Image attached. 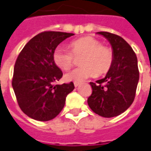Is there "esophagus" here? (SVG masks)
Listing matches in <instances>:
<instances>
[{
	"label": "esophagus",
	"instance_id": "obj_1",
	"mask_svg": "<svg viewBox=\"0 0 151 151\" xmlns=\"http://www.w3.org/2000/svg\"><path fill=\"white\" fill-rule=\"evenodd\" d=\"M74 86H75V87H78V86H80V83H77V82H75V83H74Z\"/></svg>",
	"mask_w": 151,
	"mask_h": 151
}]
</instances>
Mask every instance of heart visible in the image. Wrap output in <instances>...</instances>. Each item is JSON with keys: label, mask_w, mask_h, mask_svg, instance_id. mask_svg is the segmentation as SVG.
<instances>
[{"label": "heart", "mask_w": 151, "mask_h": 151, "mask_svg": "<svg viewBox=\"0 0 151 151\" xmlns=\"http://www.w3.org/2000/svg\"><path fill=\"white\" fill-rule=\"evenodd\" d=\"M68 50L58 47L54 51L52 59L55 65L60 69L67 70L74 62V57H82L80 60L81 66L65 75V81L72 82L84 81L89 78L106 74L112 67L114 54L112 48L102 45L97 38L87 36L72 41Z\"/></svg>", "instance_id": "1"}]
</instances>
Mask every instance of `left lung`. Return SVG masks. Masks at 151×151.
<instances>
[{
    "mask_svg": "<svg viewBox=\"0 0 151 151\" xmlns=\"http://www.w3.org/2000/svg\"><path fill=\"white\" fill-rule=\"evenodd\" d=\"M112 46L114 59L104 79L90 82L92 94L88 104L93 113L104 117L120 115L134 101L139 70L137 58L132 47L123 38L109 32H98Z\"/></svg>",
    "mask_w": 151,
    "mask_h": 151,
    "instance_id": "left-lung-1",
    "label": "left lung"
}]
</instances>
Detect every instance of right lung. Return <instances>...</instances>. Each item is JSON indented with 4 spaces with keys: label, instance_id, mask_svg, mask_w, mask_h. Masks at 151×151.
Listing matches in <instances>:
<instances>
[{
    "label": "right lung",
    "instance_id": "1",
    "mask_svg": "<svg viewBox=\"0 0 151 151\" xmlns=\"http://www.w3.org/2000/svg\"><path fill=\"white\" fill-rule=\"evenodd\" d=\"M73 35L42 32L30 39L19 54L12 87L19 108L28 117L42 122L53 119L63 109L67 94L75 88L73 82L54 85L63 74L52 59L57 47Z\"/></svg>",
    "mask_w": 151,
    "mask_h": 151
}]
</instances>
